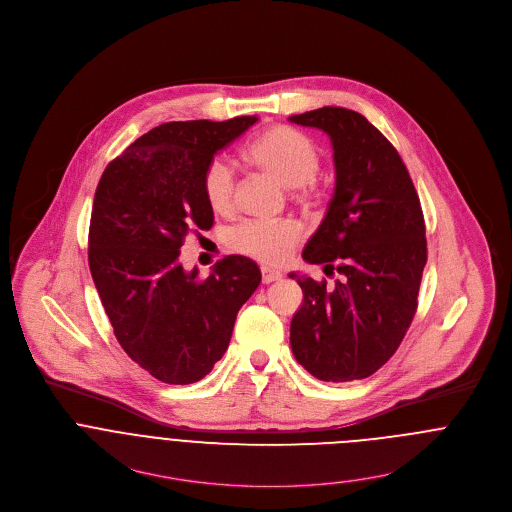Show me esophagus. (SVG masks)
<instances>
[{"label":"esophagus","instance_id":"obj_1","mask_svg":"<svg viewBox=\"0 0 512 512\" xmlns=\"http://www.w3.org/2000/svg\"><path fill=\"white\" fill-rule=\"evenodd\" d=\"M278 279H281V272H278V270H272V268H262V281L264 283H274V281H278Z\"/></svg>","mask_w":512,"mask_h":512}]
</instances>
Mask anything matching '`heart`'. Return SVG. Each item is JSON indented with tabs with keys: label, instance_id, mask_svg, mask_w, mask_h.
Segmentation results:
<instances>
[{
	"label": "heart",
	"instance_id": "1",
	"mask_svg": "<svg viewBox=\"0 0 512 512\" xmlns=\"http://www.w3.org/2000/svg\"><path fill=\"white\" fill-rule=\"evenodd\" d=\"M246 160L260 172L272 176L297 205L311 207L319 199L315 176L321 168V148L315 140L289 127H274L246 148ZM203 195L215 213L234 207V178L231 168L215 158L203 172ZM301 229L295 221H244L227 234L229 248L256 262L276 266L299 244Z\"/></svg>",
	"mask_w": 512,
	"mask_h": 512
}]
</instances>
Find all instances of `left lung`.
I'll return each instance as SVG.
<instances>
[{"instance_id":"8db88e82","label":"left lung","mask_w":512,"mask_h":512,"mask_svg":"<svg viewBox=\"0 0 512 512\" xmlns=\"http://www.w3.org/2000/svg\"><path fill=\"white\" fill-rule=\"evenodd\" d=\"M289 121L332 142L336 187L303 260L342 276L326 287L289 274L303 289L291 350L317 379H364L395 354L417 313L426 264L419 195L395 146L364 115L321 107Z\"/></svg>"}]
</instances>
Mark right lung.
<instances>
[{"label": "right lung", "mask_w": 512, "mask_h": 512, "mask_svg": "<svg viewBox=\"0 0 512 512\" xmlns=\"http://www.w3.org/2000/svg\"><path fill=\"white\" fill-rule=\"evenodd\" d=\"M258 117L172 121L107 164L93 197L88 262L121 348L172 385L203 379L223 358L240 307L262 281L246 256H225L209 278L186 272L180 248L213 227L203 172Z\"/></svg>", "instance_id": "1"}]
</instances>
